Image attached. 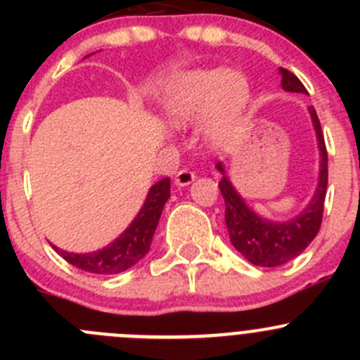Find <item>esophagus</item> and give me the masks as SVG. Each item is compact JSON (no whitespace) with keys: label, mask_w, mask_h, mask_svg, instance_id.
<instances>
[{"label":"esophagus","mask_w":360,"mask_h":360,"mask_svg":"<svg viewBox=\"0 0 360 360\" xmlns=\"http://www.w3.org/2000/svg\"><path fill=\"white\" fill-rule=\"evenodd\" d=\"M193 181H195V172H191V170L188 169L179 170V172L174 176V183H176V186H188V184H191Z\"/></svg>","instance_id":"1"}]
</instances>
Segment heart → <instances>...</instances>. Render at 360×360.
Listing matches in <instances>:
<instances>
[{"mask_svg":"<svg viewBox=\"0 0 360 360\" xmlns=\"http://www.w3.org/2000/svg\"><path fill=\"white\" fill-rule=\"evenodd\" d=\"M248 83L228 69H197L177 76L163 103L165 118L177 129L205 122L210 139L230 136L248 104Z\"/></svg>","mask_w":360,"mask_h":360,"instance_id":"b5f03b06","label":"heart"}]
</instances>
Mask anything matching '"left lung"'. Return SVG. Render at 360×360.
I'll return each instance as SVG.
<instances>
[{
  "mask_svg": "<svg viewBox=\"0 0 360 360\" xmlns=\"http://www.w3.org/2000/svg\"><path fill=\"white\" fill-rule=\"evenodd\" d=\"M282 89L285 92L307 94L303 83L288 69L281 68ZM317 134L319 150H321V172L314 198L300 216L284 221H268L250 210L244 198L237 193L233 184L224 176V169L217 163V170L223 172L219 190L224 198V221L228 235L233 248L256 266H281L300 256L311 244L321 230L322 214H324L326 191H328V150H326L324 134L314 106L308 108Z\"/></svg>",
  "mask_w": 360,
  "mask_h": 360,
  "instance_id": "obj_1",
  "label": "left lung"
}]
</instances>
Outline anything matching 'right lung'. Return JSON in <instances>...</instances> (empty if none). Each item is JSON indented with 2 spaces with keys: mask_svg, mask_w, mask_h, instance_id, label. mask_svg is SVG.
<instances>
[{
  "mask_svg": "<svg viewBox=\"0 0 360 360\" xmlns=\"http://www.w3.org/2000/svg\"><path fill=\"white\" fill-rule=\"evenodd\" d=\"M170 197V179L158 181L150 188L146 202L141 207L136 219L130 223V226L111 242L108 248L96 250V252L75 254L63 250L52 245L64 259L72 266L79 268L83 271L97 275H115L120 271H125L132 268L137 261L143 259L150 250L151 240H153L155 230L158 226L160 216L165 202Z\"/></svg>",
  "mask_w": 360,
  "mask_h": 360,
  "instance_id": "add662e5",
  "label": "right lung"
}]
</instances>
